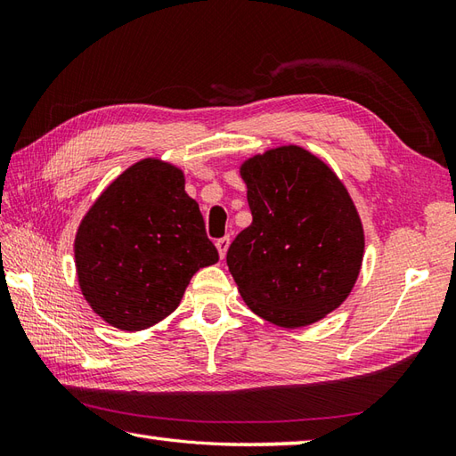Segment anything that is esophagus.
<instances>
[{
	"mask_svg": "<svg viewBox=\"0 0 456 456\" xmlns=\"http://www.w3.org/2000/svg\"><path fill=\"white\" fill-rule=\"evenodd\" d=\"M229 243H231V239H229V237H221V239H217L216 247H217V250H219V256H221V258L225 256L227 248H229Z\"/></svg>",
	"mask_w": 456,
	"mask_h": 456,
	"instance_id": "obj_1",
	"label": "esophagus"
}]
</instances>
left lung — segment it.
<instances>
[{
    "label": "left lung",
    "mask_w": 456,
    "mask_h": 456,
    "mask_svg": "<svg viewBox=\"0 0 456 456\" xmlns=\"http://www.w3.org/2000/svg\"><path fill=\"white\" fill-rule=\"evenodd\" d=\"M253 223L227 250L247 305L280 327H304L341 305L361 273L362 223L343 182L302 147L240 167Z\"/></svg>",
    "instance_id": "left-lung-1"
}]
</instances>
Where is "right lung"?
Masks as SVG:
<instances>
[{
  "instance_id": "1",
  "label": "right lung",
  "mask_w": 456,
  "mask_h": 456,
  "mask_svg": "<svg viewBox=\"0 0 456 456\" xmlns=\"http://www.w3.org/2000/svg\"><path fill=\"white\" fill-rule=\"evenodd\" d=\"M74 255L84 297L123 331L172 314L191 276L219 260L182 170L157 159L110 183L82 219Z\"/></svg>"
}]
</instances>
